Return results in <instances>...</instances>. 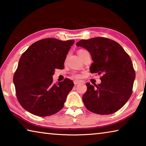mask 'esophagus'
Listing matches in <instances>:
<instances>
[{
	"label": "esophagus",
	"instance_id": "obj_1",
	"mask_svg": "<svg viewBox=\"0 0 146 146\" xmlns=\"http://www.w3.org/2000/svg\"><path fill=\"white\" fill-rule=\"evenodd\" d=\"M81 82L80 81H79V80H74V84L75 85H77V84H80Z\"/></svg>",
	"mask_w": 146,
	"mask_h": 146
}]
</instances>
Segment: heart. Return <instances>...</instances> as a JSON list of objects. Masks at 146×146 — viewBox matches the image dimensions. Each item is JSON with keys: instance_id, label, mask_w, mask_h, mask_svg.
<instances>
[{"instance_id": "obj_1", "label": "heart", "mask_w": 146, "mask_h": 146, "mask_svg": "<svg viewBox=\"0 0 146 146\" xmlns=\"http://www.w3.org/2000/svg\"><path fill=\"white\" fill-rule=\"evenodd\" d=\"M86 50H84V49H80V50H78V55H80L81 53H82L83 52H84ZM73 77H75V78H79L80 76L78 73H73Z\"/></svg>"}]
</instances>
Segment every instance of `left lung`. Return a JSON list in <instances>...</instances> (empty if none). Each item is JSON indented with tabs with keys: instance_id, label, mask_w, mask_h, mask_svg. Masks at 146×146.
I'll list each match as a JSON object with an SVG mask.
<instances>
[{
	"instance_id": "obj_1",
	"label": "left lung",
	"mask_w": 146,
	"mask_h": 146,
	"mask_svg": "<svg viewBox=\"0 0 146 146\" xmlns=\"http://www.w3.org/2000/svg\"><path fill=\"white\" fill-rule=\"evenodd\" d=\"M76 45L90 53L93 60L90 72L102 75L100 84L86 83L82 97L86 108L99 115L117 112L133 92L135 71L130 56L118 42L105 37L81 40Z\"/></svg>"
}]
</instances>
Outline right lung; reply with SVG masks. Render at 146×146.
<instances>
[{
	"label": "right lung",
	"instance_id": "obj_1",
	"mask_svg": "<svg viewBox=\"0 0 146 146\" xmlns=\"http://www.w3.org/2000/svg\"><path fill=\"white\" fill-rule=\"evenodd\" d=\"M75 40L48 38L33 43L24 52L14 73L17 100L31 114L47 117L64 107L73 82L65 78L53 83L55 69L63 70L64 60Z\"/></svg>",
	"mask_w": 146,
	"mask_h": 146
}]
</instances>
